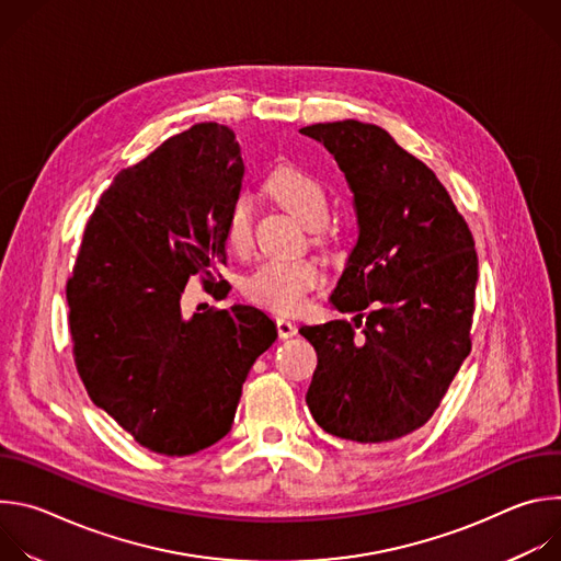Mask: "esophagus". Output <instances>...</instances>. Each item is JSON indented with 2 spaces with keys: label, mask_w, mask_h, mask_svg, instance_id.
<instances>
[{
  "label": "esophagus",
  "mask_w": 561,
  "mask_h": 561,
  "mask_svg": "<svg viewBox=\"0 0 561 561\" xmlns=\"http://www.w3.org/2000/svg\"><path fill=\"white\" fill-rule=\"evenodd\" d=\"M277 333H279L282 340H288V337H293V335L297 333V327L290 322V319L279 317V319H277Z\"/></svg>",
  "instance_id": "34e87169"
}]
</instances>
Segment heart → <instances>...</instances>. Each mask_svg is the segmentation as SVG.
<instances>
[{
  "label": "heart",
  "instance_id": "b5f03b06",
  "mask_svg": "<svg viewBox=\"0 0 561 561\" xmlns=\"http://www.w3.org/2000/svg\"><path fill=\"white\" fill-rule=\"evenodd\" d=\"M264 186L306 228H322L327 224L331 213L329 191L310 171L284 164L266 178ZM251 208L247 199H234L226 213L224 242L232 253H244L251 247ZM319 284H322V271L312 260L268 257L244 277L242 290L251 301L275 312H295Z\"/></svg>",
  "mask_w": 561,
  "mask_h": 561
}]
</instances>
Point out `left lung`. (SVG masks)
Masks as SVG:
<instances>
[{
	"mask_svg": "<svg viewBox=\"0 0 561 561\" xmlns=\"http://www.w3.org/2000/svg\"><path fill=\"white\" fill-rule=\"evenodd\" d=\"M299 133L335 157L359 226L331 295L337 310L359 312L355 327L299 329L317 353L306 404L335 437L399 439L433 417L470 353L474 239L435 173L383 128L344 119Z\"/></svg>",
	"mask_w": 561,
	"mask_h": 561,
	"instance_id": "1",
	"label": "left lung"
}]
</instances>
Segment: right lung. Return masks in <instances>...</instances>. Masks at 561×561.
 <instances>
[{
	"label": "right lung",
	"mask_w": 561,
	"mask_h": 561,
	"mask_svg": "<svg viewBox=\"0 0 561 561\" xmlns=\"http://www.w3.org/2000/svg\"><path fill=\"white\" fill-rule=\"evenodd\" d=\"M242 180L230 128L173 135L102 193L66 284L89 397L159 455L219 442L251 366L277 340L273 319L247 304L182 317L191 275L213 286L226 264L224 221Z\"/></svg>",
	"instance_id": "right-lung-1"
}]
</instances>
